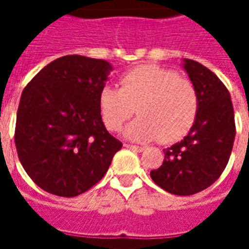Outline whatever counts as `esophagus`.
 Segmentation results:
<instances>
[{
	"instance_id": "1",
	"label": "esophagus",
	"mask_w": 249,
	"mask_h": 249,
	"mask_svg": "<svg viewBox=\"0 0 249 249\" xmlns=\"http://www.w3.org/2000/svg\"><path fill=\"white\" fill-rule=\"evenodd\" d=\"M125 148H128V149H132V151L135 152H142L144 151V148L142 146H137V145H132V144H124Z\"/></svg>"
}]
</instances>
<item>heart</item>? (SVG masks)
<instances>
[{
  "instance_id": "b5f03b06",
  "label": "heart",
  "mask_w": 249,
  "mask_h": 249,
  "mask_svg": "<svg viewBox=\"0 0 249 249\" xmlns=\"http://www.w3.org/2000/svg\"><path fill=\"white\" fill-rule=\"evenodd\" d=\"M140 117L124 130L128 140L162 142L181 139L195 123L198 109L196 88L172 69L141 65L120 78V89L105 87L98 109L109 130H119L135 113Z\"/></svg>"
}]
</instances>
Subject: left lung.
Here are the masks:
<instances>
[{"instance_id":"8db88e82","label":"left lung","mask_w":249,"mask_h":249,"mask_svg":"<svg viewBox=\"0 0 249 249\" xmlns=\"http://www.w3.org/2000/svg\"><path fill=\"white\" fill-rule=\"evenodd\" d=\"M198 97L195 123L188 135L167 148L159 169L151 178L164 191L189 196L211 187L228 164L235 141V113L228 89L200 62L183 58Z\"/></svg>"}]
</instances>
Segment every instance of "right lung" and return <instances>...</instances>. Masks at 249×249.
Here are the masks:
<instances>
[{
	"instance_id": "obj_1",
	"label": "right lung",
	"mask_w": 249,
	"mask_h": 249,
	"mask_svg": "<svg viewBox=\"0 0 249 249\" xmlns=\"http://www.w3.org/2000/svg\"><path fill=\"white\" fill-rule=\"evenodd\" d=\"M112 71L105 60L69 54L42 68L24 89L14 141L22 167L41 189L62 197L87 192L121 149L98 109Z\"/></svg>"
}]
</instances>
